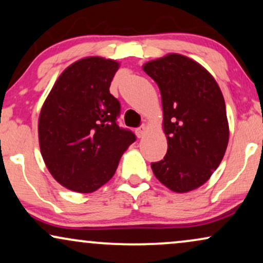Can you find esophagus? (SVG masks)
Listing matches in <instances>:
<instances>
[{
  "label": "esophagus",
  "instance_id": "esophagus-1",
  "mask_svg": "<svg viewBox=\"0 0 263 263\" xmlns=\"http://www.w3.org/2000/svg\"><path fill=\"white\" fill-rule=\"evenodd\" d=\"M145 134H147V126L145 125H142L141 127L136 128V135H137L138 138H143L145 136Z\"/></svg>",
  "mask_w": 263,
  "mask_h": 263
}]
</instances>
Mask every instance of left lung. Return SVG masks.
Returning a JSON list of instances; mask_svg holds the SVG:
<instances>
[{
    "mask_svg": "<svg viewBox=\"0 0 263 263\" xmlns=\"http://www.w3.org/2000/svg\"><path fill=\"white\" fill-rule=\"evenodd\" d=\"M143 70L160 89L167 138V153L152 162V170L172 192L197 189L218 167L228 145L223 95L204 66L177 53L145 63Z\"/></svg>",
    "mask_w": 263,
    "mask_h": 263,
    "instance_id": "obj_1",
    "label": "left lung"
}]
</instances>
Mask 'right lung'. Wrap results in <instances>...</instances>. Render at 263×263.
I'll use <instances>...</instances> for the list:
<instances>
[{
    "label": "right lung",
    "instance_id": "add662e5",
    "mask_svg": "<svg viewBox=\"0 0 263 263\" xmlns=\"http://www.w3.org/2000/svg\"><path fill=\"white\" fill-rule=\"evenodd\" d=\"M119 63L87 57L62 72L43 103L39 142L48 171L63 187L92 193L114 176L124 152L136 141L119 127L120 102L110 95Z\"/></svg>",
    "mask_w": 263,
    "mask_h": 263
}]
</instances>
